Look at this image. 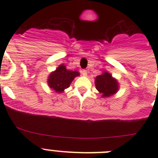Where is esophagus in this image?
<instances>
[{"label": "esophagus", "instance_id": "1", "mask_svg": "<svg viewBox=\"0 0 158 158\" xmlns=\"http://www.w3.org/2000/svg\"><path fill=\"white\" fill-rule=\"evenodd\" d=\"M81 74L84 77H86L88 75V71L85 70V69H83V70H81Z\"/></svg>", "mask_w": 158, "mask_h": 158}]
</instances>
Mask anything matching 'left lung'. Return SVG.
Wrapping results in <instances>:
<instances>
[{
	"instance_id": "obj_1",
	"label": "left lung",
	"mask_w": 158,
	"mask_h": 158,
	"mask_svg": "<svg viewBox=\"0 0 158 158\" xmlns=\"http://www.w3.org/2000/svg\"><path fill=\"white\" fill-rule=\"evenodd\" d=\"M95 85L96 89L102 94L103 97H108L117 93L118 83L113 78L109 73L104 72L101 75L95 78Z\"/></svg>"
}]
</instances>
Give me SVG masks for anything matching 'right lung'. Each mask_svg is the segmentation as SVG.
<instances>
[{
	"label": "right lung",
	"instance_id": "obj_1",
	"mask_svg": "<svg viewBox=\"0 0 158 158\" xmlns=\"http://www.w3.org/2000/svg\"><path fill=\"white\" fill-rule=\"evenodd\" d=\"M79 75L77 71L68 70L65 65H60L48 77V85L56 93H63L65 89L69 88L73 80Z\"/></svg>",
	"mask_w": 158,
	"mask_h": 158
}]
</instances>
